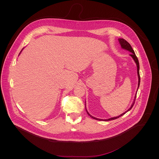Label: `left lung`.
Here are the masks:
<instances>
[{"label": "left lung", "instance_id": "1", "mask_svg": "<svg viewBox=\"0 0 159 159\" xmlns=\"http://www.w3.org/2000/svg\"><path fill=\"white\" fill-rule=\"evenodd\" d=\"M118 40H119V43H120V46H121V47L123 48V49H126V50H128V51H129L130 52H132L130 54V56H132V57L134 59V61L135 62V63L136 64V66H137V73H138V89H137V91H138V88H139V84H140V76H139V62H138V58H137V57H136V54H135V52H134V50L133 49V48H132V46L131 45H130V43H128L125 40H124V39H118ZM136 95H135V99H134V101L133 102V103H132V106H131V107L127 110V111H126L125 113H124L121 114L120 115H119V116H117V117H111V118H110V119H98V118H96V117H93L92 116H91L90 114L88 112V111H87V110H86V112H87V113L88 114V115L91 117L92 118H93V119H96V120H105V121H108V120H114V119H117V118H119V117H120V116H123L124 114H125V113H127V111H130L132 108V107H134V104H135V100H136Z\"/></svg>", "mask_w": 159, "mask_h": 159}]
</instances>
